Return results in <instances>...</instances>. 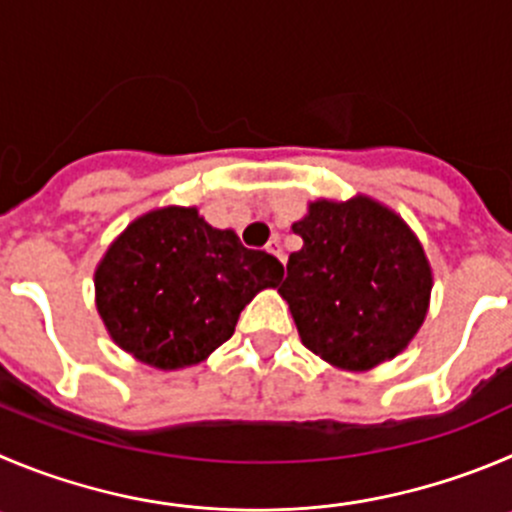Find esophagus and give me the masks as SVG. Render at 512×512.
I'll return each mask as SVG.
<instances>
[{"instance_id": "34e87169", "label": "esophagus", "mask_w": 512, "mask_h": 512, "mask_svg": "<svg viewBox=\"0 0 512 512\" xmlns=\"http://www.w3.org/2000/svg\"><path fill=\"white\" fill-rule=\"evenodd\" d=\"M265 252H267V255H272V257H275V260H280V262H283V250H280V242H278V240H272L270 245L265 247Z\"/></svg>"}]
</instances>
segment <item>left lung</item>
Returning a JSON list of instances; mask_svg holds the SVG:
<instances>
[{
    "instance_id": "left-lung-1",
    "label": "left lung",
    "mask_w": 512,
    "mask_h": 512,
    "mask_svg": "<svg viewBox=\"0 0 512 512\" xmlns=\"http://www.w3.org/2000/svg\"><path fill=\"white\" fill-rule=\"evenodd\" d=\"M293 232L303 247L278 290L305 348L348 371L404 351L432 293V267L407 222L369 197L318 199Z\"/></svg>"
}]
</instances>
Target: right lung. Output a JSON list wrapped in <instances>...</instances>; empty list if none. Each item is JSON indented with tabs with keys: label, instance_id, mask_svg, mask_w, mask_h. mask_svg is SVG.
I'll list each match as a JSON object with an SVG mask.
<instances>
[{
	"label": "right lung",
	"instance_id": "obj_1",
	"mask_svg": "<svg viewBox=\"0 0 512 512\" xmlns=\"http://www.w3.org/2000/svg\"><path fill=\"white\" fill-rule=\"evenodd\" d=\"M283 265L214 229L194 207L143 214L95 270V303L113 341L156 369L199 364L234 333L242 308L278 288Z\"/></svg>",
	"mask_w": 512,
	"mask_h": 512
}]
</instances>
